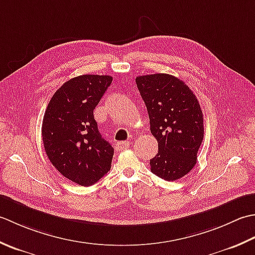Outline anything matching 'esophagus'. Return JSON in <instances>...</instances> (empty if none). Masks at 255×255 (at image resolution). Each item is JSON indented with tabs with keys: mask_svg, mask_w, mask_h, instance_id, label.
Listing matches in <instances>:
<instances>
[{
	"mask_svg": "<svg viewBox=\"0 0 255 255\" xmlns=\"http://www.w3.org/2000/svg\"><path fill=\"white\" fill-rule=\"evenodd\" d=\"M129 146V143L127 141H122V142H118L116 145V149L117 150H123Z\"/></svg>",
	"mask_w": 255,
	"mask_h": 255,
	"instance_id": "obj_1",
	"label": "esophagus"
}]
</instances>
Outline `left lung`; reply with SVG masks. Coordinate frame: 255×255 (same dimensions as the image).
Here are the masks:
<instances>
[{
    "label": "left lung",
    "mask_w": 255,
    "mask_h": 255,
    "mask_svg": "<svg viewBox=\"0 0 255 255\" xmlns=\"http://www.w3.org/2000/svg\"><path fill=\"white\" fill-rule=\"evenodd\" d=\"M135 81L147 109L150 132L158 142L150 170L168 181L184 177L196 165L204 139L199 101L184 81L171 75L139 76Z\"/></svg>",
    "instance_id": "1"
}]
</instances>
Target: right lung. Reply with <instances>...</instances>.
<instances>
[{
  "mask_svg": "<svg viewBox=\"0 0 255 255\" xmlns=\"http://www.w3.org/2000/svg\"><path fill=\"white\" fill-rule=\"evenodd\" d=\"M111 82L110 76L72 78L54 93L44 114L46 154L64 177L78 185L96 184L111 168L114 149L101 136L93 117Z\"/></svg>",
  "mask_w": 255,
  "mask_h": 255,
  "instance_id": "1",
  "label": "right lung"
}]
</instances>
